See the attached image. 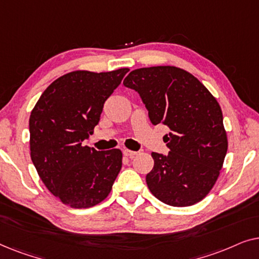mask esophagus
Segmentation results:
<instances>
[{
    "label": "esophagus",
    "instance_id": "34e87169",
    "mask_svg": "<svg viewBox=\"0 0 259 259\" xmlns=\"http://www.w3.org/2000/svg\"><path fill=\"white\" fill-rule=\"evenodd\" d=\"M123 154H125L126 157L132 158V157H134V155H136V154H138V152H136V151H131V150H123Z\"/></svg>",
    "mask_w": 259,
    "mask_h": 259
}]
</instances>
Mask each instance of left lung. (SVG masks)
<instances>
[{
	"label": "left lung",
	"mask_w": 259,
	"mask_h": 259,
	"mask_svg": "<svg viewBox=\"0 0 259 259\" xmlns=\"http://www.w3.org/2000/svg\"><path fill=\"white\" fill-rule=\"evenodd\" d=\"M123 84L139 93L153 125L171 130L164 137L168 154L152 153L154 166L146 176L152 194L178 207L204 199L228 151L218 101L197 77L173 66L134 69Z\"/></svg>",
	"instance_id": "1"
}]
</instances>
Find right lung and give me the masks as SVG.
<instances>
[{
	"mask_svg": "<svg viewBox=\"0 0 259 259\" xmlns=\"http://www.w3.org/2000/svg\"><path fill=\"white\" fill-rule=\"evenodd\" d=\"M128 70L65 74L49 84L30 113L31 161L46 187L70 207L101 203L121 169V151H97L82 141L93 134L105 101Z\"/></svg>",
	"mask_w": 259,
	"mask_h": 259,
	"instance_id": "obj_1",
	"label": "right lung"
}]
</instances>
